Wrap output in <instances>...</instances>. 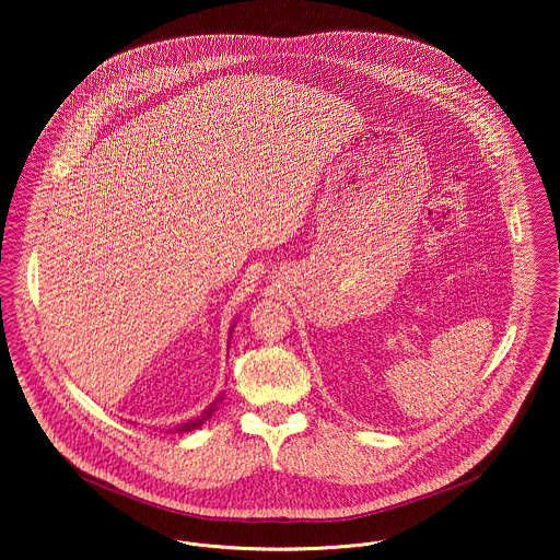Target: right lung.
Segmentation results:
<instances>
[{"mask_svg":"<svg viewBox=\"0 0 560 560\" xmlns=\"http://www.w3.org/2000/svg\"><path fill=\"white\" fill-rule=\"evenodd\" d=\"M233 329H235V325L231 327V336H233ZM231 336H229V340H231ZM222 399H224V395H220L218 399L213 400L212 405H210L201 416H197L195 420H188V422L180 424V427L172 428L170 432H190V430H195V428L203 427V424H206V420H210V418H212L213 411L218 409V405L222 402Z\"/></svg>","mask_w":560,"mask_h":560,"instance_id":"right-lung-1","label":"right lung"}]
</instances>
